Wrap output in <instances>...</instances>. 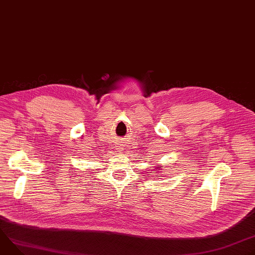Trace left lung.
<instances>
[{
  "label": "left lung",
  "mask_w": 255,
  "mask_h": 255,
  "mask_svg": "<svg viewBox=\"0 0 255 255\" xmlns=\"http://www.w3.org/2000/svg\"><path fill=\"white\" fill-rule=\"evenodd\" d=\"M161 167H163V166H156V167H155V170H157V171H154V172L158 173V170H160V168H161Z\"/></svg>",
  "instance_id": "1"
}]
</instances>
